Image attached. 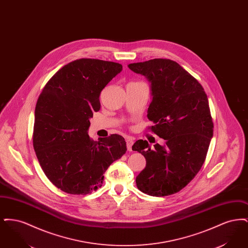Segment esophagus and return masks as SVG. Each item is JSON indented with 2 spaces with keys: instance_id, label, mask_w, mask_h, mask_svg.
Returning <instances> with one entry per match:
<instances>
[{
  "instance_id": "esophagus-1",
  "label": "esophagus",
  "mask_w": 248,
  "mask_h": 248,
  "mask_svg": "<svg viewBox=\"0 0 248 248\" xmlns=\"http://www.w3.org/2000/svg\"><path fill=\"white\" fill-rule=\"evenodd\" d=\"M133 140H126V147H127V151H129V152H132V146H133Z\"/></svg>"
}]
</instances>
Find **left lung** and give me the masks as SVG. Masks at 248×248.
<instances>
[{
  "instance_id": "8db88e82",
  "label": "left lung",
  "mask_w": 248,
  "mask_h": 248,
  "mask_svg": "<svg viewBox=\"0 0 248 248\" xmlns=\"http://www.w3.org/2000/svg\"><path fill=\"white\" fill-rule=\"evenodd\" d=\"M128 68L151 83L147 116L155 124L152 131L165 140L153 149L142 140L132 146L146 159L137 186L153 196L173 194L187 186L204 163L214 128L207 95L199 82L173 60L152 59Z\"/></svg>"
}]
</instances>
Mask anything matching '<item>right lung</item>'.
<instances>
[{"instance_id": "1", "label": "right lung", "mask_w": 248, "mask_h": 248, "mask_svg": "<svg viewBox=\"0 0 248 248\" xmlns=\"http://www.w3.org/2000/svg\"><path fill=\"white\" fill-rule=\"evenodd\" d=\"M122 71L115 62L74 60L48 81L38 98L36 156L48 179L67 193L87 194L100 188L108 167L126 152L120 135L99 141L88 136L90 119L100 108L101 91Z\"/></svg>"}]
</instances>
